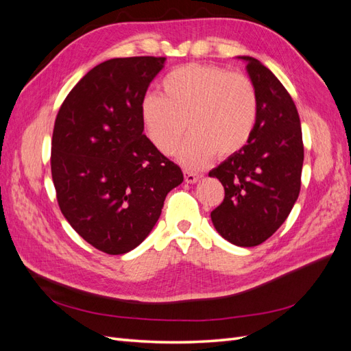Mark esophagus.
Returning a JSON list of instances; mask_svg holds the SVG:
<instances>
[{"mask_svg": "<svg viewBox=\"0 0 351 351\" xmlns=\"http://www.w3.org/2000/svg\"><path fill=\"white\" fill-rule=\"evenodd\" d=\"M200 177H202V176L197 174V173H193V171H189V169H184V180H186V183H190V184L196 183Z\"/></svg>", "mask_w": 351, "mask_h": 351, "instance_id": "1", "label": "esophagus"}]
</instances>
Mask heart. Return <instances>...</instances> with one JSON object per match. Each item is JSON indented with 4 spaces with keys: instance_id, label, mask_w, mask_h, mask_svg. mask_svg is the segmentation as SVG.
<instances>
[{
    "instance_id": "obj_1",
    "label": "heart",
    "mask_w": 351,
    "mask_h": 351,
    "mask_svg": "<svg viewBox=\"0 0 351 351\" xmlns=\"http://www.w3.org/2000/svg\"><path fill=\"white\" fill-rule=\"evenodd\" d=\"M161 95H146L141 120L159 152L171 154L184 132H192L178 151L187 167L206 164L215 154L230 156L247 145L258 121V95L241 73L208 64H187L159 83Z\"/></svg>"
}]
</instances>
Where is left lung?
Wrapping results in <instances>:
<instances>
[{"label": "left lung", "instance_id": "8db88e82", "mask_svg": "<svg viewBox=\"0 0 351 351\" xmlns=\"http://www.w3.org/2000/svg\"><path fill=\"white\" fill-rule=\"evenodd\" d=\"M247 73L258 95V121L247 145L209 171L224 186L210 212L219 234L241 247L268 240L289 217L300 193L303 139L299 112L282 83L253 57Z\"/></svg>", "mask_w": 351, "mask_h": 351}]
</instances>
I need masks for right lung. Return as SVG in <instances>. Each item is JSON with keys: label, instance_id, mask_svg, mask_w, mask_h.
Returning <instances> with one entry per match:
<instances>
[{"label": "right lung", "instance_id": "obj_1", "mask_svg": "<svg viewBox=\"0 0 351 351\" xmlns=\"http://www.w3.org/2000/svg\"><path fill=\"white\" fill-rule=\"evenodd\" d=\"M165 57L112 58L80 79L57 114L51 174L69 224L95 249L133 250L161 215L182 168L143 134L141 104Z\"/></svg>", "mask_w": 351, "mask_h": 351}]
</instances>
